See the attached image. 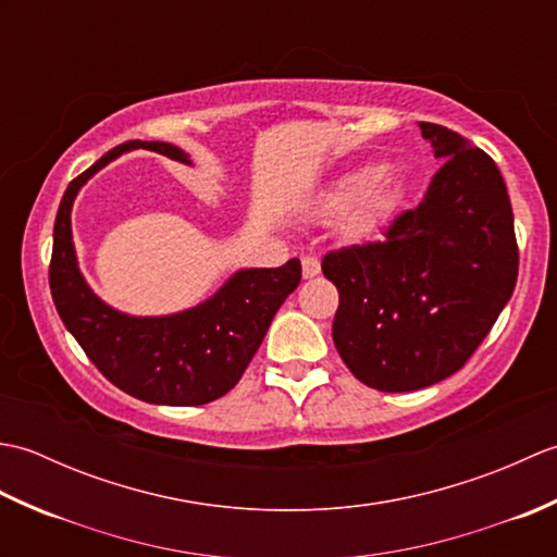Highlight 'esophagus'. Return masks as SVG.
Masks as SVG:
<instances>
[{"label":"esophagus","instance_id":"1","mask_svg":"<svg viewBox=\"0 0 557 557\" xmlns=\"http://www.w3.org/2000/svg\"><path fill=\"white\" fill-rule=\"evenodd\" d=\"M301 272H304L306 280L315 277L318 272H321V260H318L315 256H304L301 258Z\"/></svg>","mask_w":557,"mask_h":557}]
</instances>
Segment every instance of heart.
Wrapping results in <instances>:
<instances>
[{
    "instance_id": "heart-1",
    "label": "heart",
    "mask_w": 557,
    "mask_h": 557,
    "mask_svg": "<svg viewBox=\"0 0 557 557\" xmlns=\"http://www.w3.org/2000/svg\"><path fill=\"white\" fill-rule=\"evenodd\" d=\"M399 200L397 186L385 180L381 164L342 174L315 198V215L337 220L347 215L351 234H371L387 220Z\"/></svg>"
}]
</instances>
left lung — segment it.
<instances>
[{
	"label": "left lung",
	"mask_w": 557,
	"mask_h": 557,
	"mask_svg": "<svg viewBox=\"0 0 557 557\" xmlns=\"http://www.w3.org/2000/svg\"><path fill=\"white\" fill-rule=\"evenodd\" d=\"M445 160L419 208L383 242L330 251L339 292L333 342L347 369L381 393H411L457 373L510 301L519 253L503 174L486 152L419 122Z\"/></svg>",
	"instance_id": "1"
}]
</instances>
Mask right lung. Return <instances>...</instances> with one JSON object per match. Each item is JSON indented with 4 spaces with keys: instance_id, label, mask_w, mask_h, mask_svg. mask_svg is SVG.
<instances>
[{
    "instance_id": "add662e5",
    "label": "right lung",
    "mask_w": 557,
    "mask_h": 557,
    "mask_svg": "<svg viewBox=\"0 0 557 557\" xmlns=\"http://www.w3.org/2000/svg\"><path fill=\"white\" fill-rule=\"evenodd\" d=\"M152 150L191 164L162 140H128L66 186L54 220L50 289L57 313L98 371L150 405L198 407L227 395L263 342L277 309L301 282L299 258L280 268L236 270L203 304L172 315H128L104 304L78 270L71 206L92 174L128 150Z\"/></svg>"
}]
</instances>
